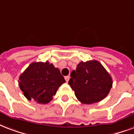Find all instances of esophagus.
<instances>
[{
  "mask_svg": "<svg viewBox=\"0 0 134 134\" xmlns=\"http://www.w3.org/2000/svg\"><path fill=\"white\" fill-rule=\"evenodd\" d=\"M65 81H67V82H68V81H69V76H66L65 77Z\"/></svg>",
  "mask_w": 134,
  "mask_h": 134,
  "instance_id": "obj_1",
  "label": "esophagus"
}]
</instances>
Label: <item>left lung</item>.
I'll use <instances>...</instances> for the list:
<instances>
[{
  "instance_id": "1",
  "label": "left lung",
  "mask_w": 134,
  "mask_h": 134,
  "mask_svg": "<svg viewBox=\"0 0 134 134\" xmlns=\"http://www.w3.org/2000/svg\"><path fill=\"white\" fill-rule=\"evenodd\" d=\"M69 84L79 100L93 104L103 100L112 86V79L97 60L81 61L71 72Z\"/></svg>"
}]
</instances>
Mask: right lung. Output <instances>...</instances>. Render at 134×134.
<instances>
[{
  "instance_id": "obj_1",
  "label": "right lung",
  "mask_w": 134,
  "mask_h": 134,
  "mask_svg": "<svg viewBox=\"0 0 134 134\" xmlns=\"http://www.w3.org/2000/svg\"><path fill=\"white\" fill-rule=\"evenodd\" d=\"M19 80L24 96L40 104L52 100L58 88L65 82L60 69L48 61L32 63L19 76Z\"/></svg>"
}]
</instances>
